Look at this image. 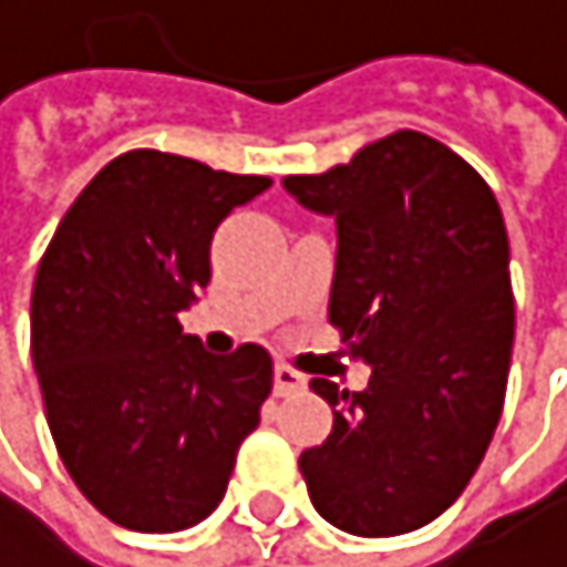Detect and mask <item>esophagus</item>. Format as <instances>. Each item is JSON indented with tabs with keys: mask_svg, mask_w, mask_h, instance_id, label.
<instances>
[{
	"mask_svg": "<svg viewBox=\"0 0 567 567\" xmlns=\"http://www.w3.org/2000/svg\"><path fill=\"white\" fill-rule=\"evenodd\" d=\"M299 391H306V378L299 374V370L278 363L275 367V394L278 398H289V394H299Z\"/></svg>",
	"mask_w": 567,
	"mask_h": 567,
	"instance_id": "esophagus-1",
	"label": "esophagus"
}]
</instances>
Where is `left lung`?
<instances>
[{
  "label": "left lung",
  "mask_w": 567,
  "mask_h": 567,
  "mask_svg": "<svg viewBox=\"0 0 567 567\" xmlns=\"http://www.w3.org/2000/svg\"><path fill=\"white\" fill-rule=\"evenodd\" d=\"M281 186L337 217L330 322L370 363L363 391L309 384L333 408V432L299 455L309 499L357 537L419 530L466 489L504 411L514 350L504 214L463 156L411 128Z\"/></svg>",
  "instance_id": "left-lung-1"
}]
</instances>
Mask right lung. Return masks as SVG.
Instances as JSON below:
<instances>
[{"label": "right lung", "instance_id": "right-lung-1", "mask_svg": "<svg viewBox=\"0 0 567 567\" xmlns=\"http://www.w3.org/2000/svg\"><path fill=\"white\" fill-rule=\"evenodd\" d=\"M268 186L132 148L81 189L40 258L30 353L47 425L78 489L118 527L173 534L210 517L261 422L268 350L214 357L179 312L207 289L220 220Z\"/></svg>", "mask_w": 567, "mask_h": 567}]
</instances>
